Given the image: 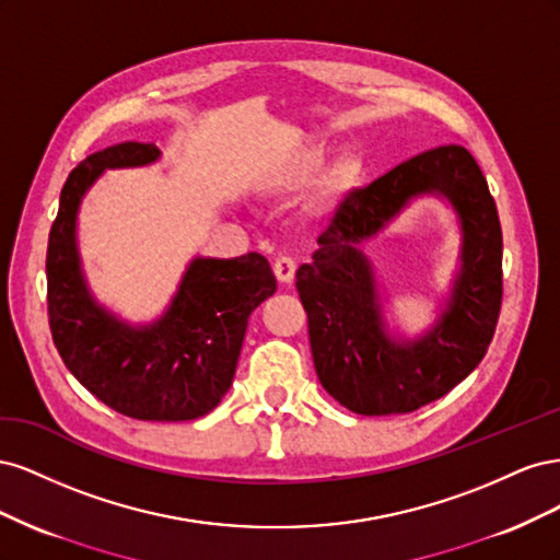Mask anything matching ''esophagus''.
Here are the masks:
<instances>
[{
    "label": "esophagus",
    "instance_id": "esophagus-1",
    "mask_svg": "<svg viewBox=\"0 0 560 560\" xmlns=\"http://www.w3.org/2000/svg\"><path fill=\"white\" fill-rule=\"evenodd\" d=\"M294 270H296V264L292 257H287V254H280V257L273 261V273L284 284H290L294 280Z\"/></svg>",
    "mask_w": 560,
    "mask_h": 560
}]
</instances>
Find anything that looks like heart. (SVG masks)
<instances>
[{
  "instance_id": "obj_1",
  "label": "heart",
  "mask_w": 560,
  "mask_h": 560,
  "mask_svg": "<svg viewBox=\"0 0 560 560\" xmlns=\"http://www.w3.org/2000/svg\"><path fill=\"white\" fill-rule=\"evenodd\" d=\"M322 163V154L319 151H308V154L299 156L296 161H292L287 167H282L280 175H278V184L280 186H299V184H306Z\"/></svg>"
}]
</instances>
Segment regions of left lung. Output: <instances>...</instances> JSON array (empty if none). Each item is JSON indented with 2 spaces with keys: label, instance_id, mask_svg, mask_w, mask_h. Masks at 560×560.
<instances>
[{
  "label": "left lung",
  "instance_id": "left-lung-1",
  "mask_svg": "<svg viewBox=\"0 0 560 560\" xmlns=\"http://www.w3.org/2000/svg\"><path fill=\"white\" fill-rule=\"evenodd\" d=\"M444 195L464 231L462 273L445 315L416 342L386 334L373 267L359 245L418 195ZM322 387L352 413H411L465 381L493 341L502 306V229L486 177L465 147H436L350 191L296 270Z\"/></svg>",
  "mask_w": 560,
  "mask_h": 560
}]
</instances>
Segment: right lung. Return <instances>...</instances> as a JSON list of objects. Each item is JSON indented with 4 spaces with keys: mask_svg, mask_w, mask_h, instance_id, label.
Returning <instances> with one entry per match:
<instances>
[{
    "mask_svg": "<svg viewBox=\"0 0 560 560\" xmlns=\"http://www.w3.org/2000/svg\"><path fill=\"white\" fill-rule=\"evenodd\" d=\"M156 144L124 142L83 159L67 177L48 233V325L72 376L109 409L138 420L179 422L210 413L235 376L247 319L273 296L276 276L257 252L196 257L163 317L130 327L100 306L83 280L77 212L91 184L112 167L159 161Z\"/></svg>",
    "mask_w": 560,
    "mask_h": 560,
    "instance_id": "add662e5",
    "label": "right lung"
}]
</instances>
